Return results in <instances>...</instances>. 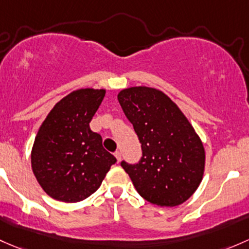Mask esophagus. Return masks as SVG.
<instances>
[{
  "mask_svg": "<svg viewBox=\"0 0 249 249\" xmlns=\"http://www.w3.org/2000/svg\"><path fill=\"white\" fill-rule=\"evenodd\" d=\"M114 156H116L118 162H119L120 159H122V154H120V151H116V153H114Z\"/></svg>",
  "mask_w": 249,
  "mask_h": 249,
  "instance_id": "obj_1",
  "label": "esophagus"
}]
</instances>
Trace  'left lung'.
<instances>
[{
	"instance_id": "1",
	"label": "left lung",
	"mask_w": 249,
	"mask_h": 249,
	"mask_svg": "<svg viewBox=\"0 0 249 249\" xmlns=\"http://www.w3.org/2000/svg\"><path fill=\"white\" fill-rule=\"evenodd\" d=\"M118 101L142 144L138 163H120L137 192L158 206L186 201L200 185L205 167V150L191 123L155 88H126Z\"/></svg>"
}]
</instances>
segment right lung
Returning <instances> with one entry per match:
<instances>
[{
    "label": "right lung",
    "instance_id": "right-lung-1",
    "mask_svg": "<svg viewBox=\"0 0 249 249\" xmlns=\"http://www.w3.org/2000/svg\"><path fill=\"white\" fill-rule=\"evenodd\" d=\"M105 89L82 88L54 105L39 127L31 163L36 181L51 198L77 203L93 195L116 158L89 123L103 101Z\"/></svg>",
    "mask_w": 249,
    "mask_h": 249
}]
</instances>
